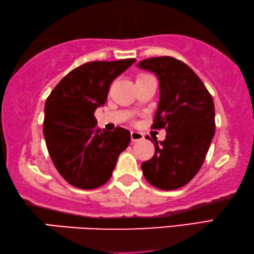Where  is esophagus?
<instances>
[{
  "mask_svg": "<svg viewBox=\"0 0 254 254\" xmlns=\"http://www.w3.org/2000/svg\"><path fill=\"white\" fill-rule=\"evenodd\" d=\"M130 138H131L132 142H136V140L143 139L144 138V135L142 134V132H139V131H137V130H132L130 132Z\"/></svg>",
  "mask_w": 254,
  "mask_h": 254,
  "instance_id": "34e87169",
  "label": "esophagus"
}]
</instances>
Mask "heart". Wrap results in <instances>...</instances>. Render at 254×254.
I'll return each mask as SVG.
<instances>
[{
    "mask_svg": "<svg viewBox=\"0 0 254 254\" xmlns=\"http://www.w3.org/2000/svg\"><path fill=\"white\" fill-rule=\"evenodd\" d=\"M143 75H146V74H139V75L137 76V77H139V76H143Z\"/></svg>",
    "mask_w": 254,
    "mask_h": 254,
    "instance_id": "b5f03b06",
    "label": "heart"
}]
</instances>
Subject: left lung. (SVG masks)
Masks as SVG:
<instances>
[{"mask_svg":"<svg viewBox=\"0 0 254 254\" xmlns=\"http://www.w3.org/2000/svg\"><path fill=\"white\" fill-rule=\"evenodd\" d=\"M138 67L159 77L160 102L152 127L166 130L162 142L154 137L155 153L142 163L143 174L161 190L181 188L200 170L215 135L213 98L197 74L177 58L152 57Z\"/></svg>","mask_w":254,"mask_h":254,"instance_id":"obj_1","label":"left lung"}]
</instances>
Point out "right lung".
<instances>
[{
  "mask_svg": "<svg viewBox=\"0 0 254 254\" xmlns=\"http://www.w3.org/2000/svg\"><path fill=\"white\" fill-rule=\"evenodd\" d=\"M135 61L83 64L62 78L46 100L43 130L48 153L61 176L76 188L105 185L130 142L125 128H98L94 111L106 103L112 81Z\"/></svg>",
  "mask_w": 254,
  "mask_h": 254,
  "instance_id": "add662e5",
  "label": "right lung"
}]
</instances>
